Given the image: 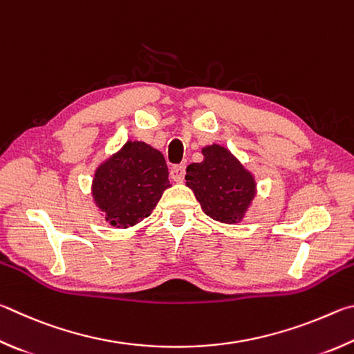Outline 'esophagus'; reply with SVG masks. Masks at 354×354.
<instances>
[{"label":"esophagus","mask_w":354,"mask_h":354,"mask_svg":"<svg viewBox=\"0 0 354 354\" xmlns=\"http://www.w3.org/2000/svg\"><path fill=\"white\" fill-rule=\"evenodd\" d=\"M171 178L174 182H183V178H185V165H176V166H172V169H171Z\"/></svg>","instance_id":"esophagus-1"}]
</instances>
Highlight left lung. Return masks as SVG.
<instances>
[{"label": "left lung", "mask_w": 354, "mask_h": 354, "mask_svg": "<svg viewBox=\"0 0 354 354\" xmlns=\"http://www.w3.org/2000/svg\"><path fill=\"white\" fill-rule=\"evenodd\" d=\"M203 160L187 167V187L193 189L209 218L238 224L257 196V182L241 161L219 145L202 149Z\"/></svg>", "instance_id": "obj_1"}]
</instances>
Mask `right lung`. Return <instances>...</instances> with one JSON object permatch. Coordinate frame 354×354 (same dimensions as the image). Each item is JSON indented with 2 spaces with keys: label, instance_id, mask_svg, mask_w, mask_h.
<instances>
[{
  "label": "right lung",
  "instance_id": "add662e5",
  "mask_svg": "<svg viewBox=\"0 0 354 354\" xmlns=\"http://www.w3.org/2000/svg\"><path fill=\"white\" fill-rule=\"evenodd\" d=\"M163 153L142 141H127L95 171L91 194L110 225L129 228L151 216L169 188Z\"/></svg>",
  "mask_w": 354,
  "mask_h": 354
}]
</instances>
